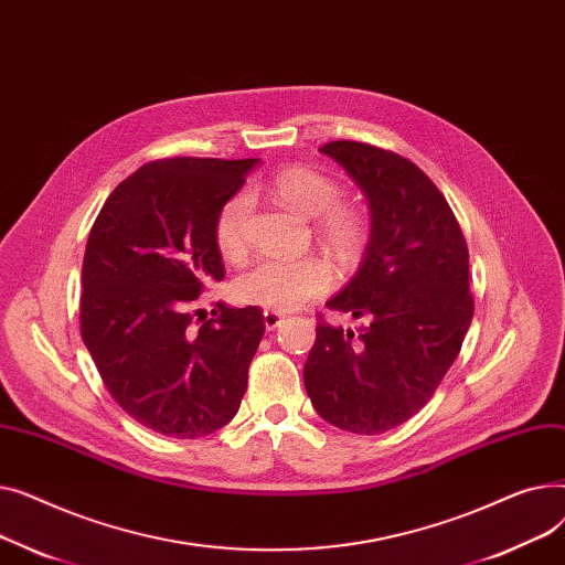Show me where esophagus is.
<instances>
[{"label": "esophagus", "mask_w": 565, "mask_h": 565, "mask_svg": "<svg viewBox=\"0 0 565 565\" xmlns=\"http://www.w3.org/2000/svg\"><path fill=\"white\" fill-rule=\"evenodd\" d=\"M263 322H265V330L273 332V330L281 328V324L286 322V318L281 313H277V311H265L263 313Z\"/></svg>", "instance_id": "obj_1"}]
</instances>
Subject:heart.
<instances>
[{
    "mask_svg": "<svg viewBox=\"0 0 565 565\" xmlns=\"http://www.w3.org/2000/svg\"><path fill=\"white\" fill-rule=\"evenodd\" d=\"M270 192L302 217H318V237L330 252L350 263L366 243V220L358 207L341 203L343 190L334 178L311 167H284L270 181ZM252 199L245 192L228 196L217 211L213 235L226 260H243L247 254V217ZM332 267L318 254L292 260H258L235 279V295L247 305L286 313L300 309L330 288Z\"/></svg>",
    "mask_w": 565,
    "mask_h": 565,
    "instance_id": "b5f03b06",
    "label": "heart"
}]
</instances>
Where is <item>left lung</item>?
Returning <instances> with one entry per match:
<instances>
[{
  "label": "left lung",
  "instance_id": "left-lung-1",
  "mask_svg": "<svg viewBox=\"0 0 565 565\" xmlns=\"http://www.w3.org/2000/svg\"><path fill=\"white\" fill-rule=\"evenodd\" d=\"M371 205V241L352 281L328 309L362 320L334 328L318 313L305 387L320 417L358 435L412 419L435 394L473 316L469 249L451 205L430 178L394 151L330 141Z\"/></svg>",
  "mask_w": 565,
  "mask_h": 565
}]
</instances>
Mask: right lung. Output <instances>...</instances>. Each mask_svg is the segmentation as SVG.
I'll return each instance as SVG.
<instances>
[{"label":"right lung","mask_w":565,"mask_h":565,"mask_svg":"<svg viewBox=\"0 0 565 565\" xmlns=\"http://www.w3.org/2000/svg\"><path fill=\"white\" fill-rule=\"evenodd\" d=\"M256 162H148L114 188L88 233L82 341L111 398L160 435H211L247 392L265 334L260 309L217 302L205 316L194 305L207 284L224 279L215 217Z\"/></svg>","instance_id":"1"}]
</instances>
